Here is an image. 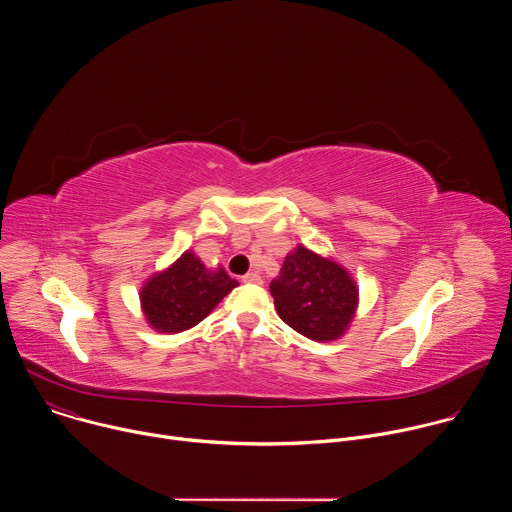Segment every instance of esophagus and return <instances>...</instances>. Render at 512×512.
Instances as JSON below:
<instances>
[{
	"label": "esophagus",
	"instance_id": "34e87169",
	"mask_svg": "<svg viewBox=\"0 0 512 512\" xmlns=\"http://www.w3.org/2000/svg\"><path fill=\"white\" fill-rule=\"evenodd\" d=\"M245 283H261V275L257 271H249L247 275H243Z\"/></svg>",
	"mask_w": 512,
	"mask_h": 512
}]
</instances>
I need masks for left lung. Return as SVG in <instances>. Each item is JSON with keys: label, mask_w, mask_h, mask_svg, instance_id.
I'll return each mask as SVG.
<instances>
[{"label": "left lung", "mask_w": 512, "mask_h": 512, "mask_svg": "<svg viewBox=\"0 0 512 512\" xmlns=\"http://www.w3.org/2000/svg\"><path fill=\"white\" fill-rule=\"evenodd\" d=\"M269 291L279 318L316 342L342 338L360 300L358 285L344 265L300 243L285 255Z\"/></svg>", "instance_id": "1"}]
</instances>
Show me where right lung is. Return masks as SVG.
Instances as JSON below:
<instances>
[{"instance_id": "obj_1", "label": "right lung", "mask_w": 512, "mask_h": 512, "mask_svg": "<svg viewBox=\"0 0 512 512\" xmlns=\"http://www.w3.org/2000/svg\"><path fill=\"white\" fill-rule=\"evenodd\" d=\"M239 285L223 265L206 267L188 249L139 287L145 324L160 334H178L202 322Z\"/></svg>"}]
</instances>
